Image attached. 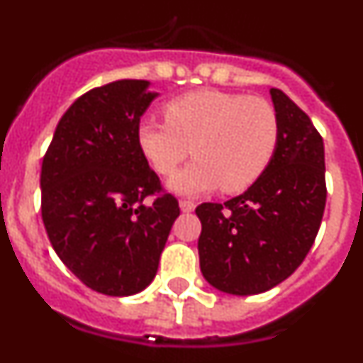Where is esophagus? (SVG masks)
<instances>
[{
  "mask_svg": "<svg viewBox=\"0 0 363 363\" xmlns=\"http://www.w3.org/2000/svg\"><path fill=\"white\" fill-rule=\"evenodd\" d=\"M194 201H189V200H179V209L184 211V213H192L194 211Z\"/></svg>",
  "mask_w": 363,
  "mask_h": 363,
  "instance_id": "34e87169",
  "label": "esophagus"
}]
</instances>
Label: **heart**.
Wrapping results in <instances>:
<instances>
[{
	"label": "heart",
	"instance_id": "1",
	"mask_svg": "<svg viewBox=\"0 0 363 363\" xmlns=\"http://www.w3.org/2000/svg\"><path fill=\"white\" fill-rule=\"evenodd\" d=\"M165 121L138 123V147L160 176L174 174L192 150L196 160L171 179L172 191L242 192L264 174L280 142L274 105L258 96L194 91L163 107Z\"/></svg>",
	"mask_w": 363,
	"mask_h": 363
}]
</instances>
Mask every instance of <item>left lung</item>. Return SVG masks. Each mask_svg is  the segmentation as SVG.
<instances>
[{
  "label": "left lung",
  "mask_w": 363,
  "mask_h": 363,
  "mask_svg": "<svg viewBox=\"0 0 363 363\" xmlns=\"http://www.w3.org/2000/svg\"><path fill=\"white\" fill-rule=\"evenodd\" d=\"M280 142L265 172L225 203H201V274L236 296L272 289L313 247L325 209V154L313 121L293 99L271 89Z\"/></svg>",
  "instance_id": "left-lung-1"
}]
</instances>
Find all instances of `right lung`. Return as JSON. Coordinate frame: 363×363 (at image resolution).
Here are the masks:
<instances>
[{"instance_id": "1", "label": "right lung", "mask_w": 363, "mask_h": 363, "mask_svg": "<svg viewBox=\"0 0 363 363\" xmlns=\"http://www.w3.org/2000/svg\"><path fill=\"white\" fill-rule=\"evenodd\" d=\"M149 85L120 79L79 96L41 165V218L54 251L107 296H130L154 280L179 216L178 200L138 147L140 118L158 96Z\"/></svg>"}]
</instances>
